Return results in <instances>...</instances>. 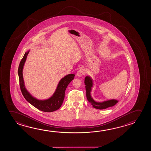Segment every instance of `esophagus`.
<instances>
[{"label": "esophagus", "instance_id": "obj_1", "mask_svg": "<svg viewBox=\"0 0 151 151\" xmlns=\"http://www.w3.org/2000/svg\"><path fill=\"white\" fill-rule=\"evenodd\" d=\"M84 74V70L83 69H81L77 72V76L78 77H81L82 76H83Z\"/></svg>", "mask_w": 151, "mask_h": 151}]
</instances>
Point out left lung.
Returning <instances> with one entry per match:
<instances>
[{"label":"left lung","instance_id":"1","mask_svg":"<svg viewBox=\"0 0 151 151\" xmlns=\"http://www.w3.org/2000/svg\"><path fill=\"white\" fill-rule=\"evenodd\" d=\"M84 84L86 85V98L88 100L92 105L93 107L96 109L103 110L106 108H110L115 105L118 102V101L115 99H112L109 100L105 101L102 102H96L92 98L91 95V92L92 88L93 87V80L90 76H86L84 79Z\"/></svg>","mask_w":151,"mask_h":151}]
</instances>
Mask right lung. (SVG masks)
<instances>
[{
	"label": "right lung",
	"mask_w": 151,
	"mask_h": 151,
	"mask_svg": "<svg viewBox=\"0 0 151 151\" xmlns=\"http://www.w3.org/2000/svg\"><path fill=\"white\" fill-rule=\"evenodd\" d=\"M29 51H27L24 53V56L22 59L19 64L18 68V76H19V84L22 91V94L24 98L31 105L35 108L46 112H51L57 110L62 105V103L65 99V91L68 84L72 81L74 79L75 75L74 74H68L60 80L58 84L57 89L55 93L50 98L46 100H38L34 98L31 94L27 91L23 78V69L24 63L26 62L27 55Z\"/></svg>",
	"instance_id": "obj_1"
}]
</instances>
